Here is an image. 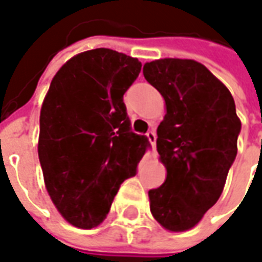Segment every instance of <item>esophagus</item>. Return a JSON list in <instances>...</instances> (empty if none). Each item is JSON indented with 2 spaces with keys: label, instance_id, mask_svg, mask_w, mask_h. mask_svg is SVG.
I'll use <instances>...</instances> for the list:
<instances>
[{
  "label": "esophagus",
  "instance_id": "34e87169",
  "mask_svg": "<svg viewBox=\"0 0 262 262\" xmlns=\"http://www.w3.org/2000/svg\"><path fill=\"white\" fill-rule=\"evenodd\" d=\"M147 138H148V141H150V144H151V147H152V150L156 151V133L154 131H148L147 133Z\"/></svg>",
  "mask_w": 262,
  "mask_h": 262
}]
</instances>
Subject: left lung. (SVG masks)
<instances>
[{"label":"left lung","instance_id":"1","mask_svg":"<svg viewBox=\"0 0 262 262\" xmlns=\"http://www.w3.org/2000/svg\"><path fill=\"white\" fill-rule=\"evenodd\" d=\"M143 73L166 102L157 151L167 176L148 192L150 210L170 232L189 231L224 192L241 119L229 89L199 61L159 59Z\"/></svg>","mask_w":262,"mask_h":262}]
</instances>
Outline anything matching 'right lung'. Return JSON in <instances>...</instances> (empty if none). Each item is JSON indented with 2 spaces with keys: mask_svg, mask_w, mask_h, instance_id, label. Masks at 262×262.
Here are the masks:
<instances>
[{
  "mask_svg": "<svg viewBox=\"0 0 262 262\" xmlns=\"http://www.w3.org/2000/svg\"><path fill=\"white\" fill-rule=\"evenodd\" d=\"M140 70L135 57L94 49L73 56L52 79L37 150L47 193L70 225L102 224L150 145L131 131L122 99Z\"/></svg>",
  "mask_w": 262,
  "mask_h": 262,
  "instance_id": "add662e5",
  "label": "right lung"
}]
</instances>
